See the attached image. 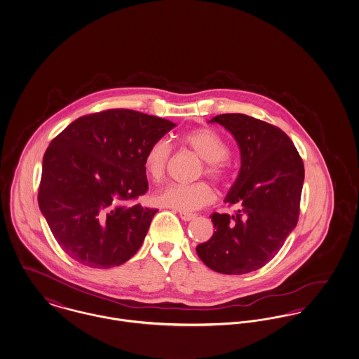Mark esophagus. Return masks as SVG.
Instances as JSON below:
<instances>
[{"label": "esophagus", "instance_id": "34e87169", "mask_svg": "<svg viewBox=\"0 0 359 359\" xmlns=\"http://www.w3.org/2000/svg\"><path fill=\"white\" fill-rule=\"evenodd\" d=\"M180 217L184 220V222H190L196 217L194 213H189V212H180Z\"/></svg>", "mask_w": 359, "mask_h": 359}]
</instances>
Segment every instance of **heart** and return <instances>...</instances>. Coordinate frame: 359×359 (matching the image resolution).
<instances>
[{
    "label": "heart",
    "mask_w": 359,
    "mask_h": 359,
    "mask_svg": "<svg viewBox=\"0 0 359 359\" xmlns=\"http://www.w3.org/2000/svg\"><path fill=\"white\" fill-rule=\"evenodd\" d=\"M182 143L205 162V174L215 181H224L228 174L226 161L229 147L226 139L210 128H197L182 136ZM171 161L170 143L158 139L144 155V169L154 181H161L169 168ZM215 191L205 182L191 185L170 184L159 189L154 200L162 207L172 208L184 212L197 210L215 201Z\"/></svg>",
    "instance_id": "1"
}]
</instances>
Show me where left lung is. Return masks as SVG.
Listing matches in <instances>:
<instances>
[{"label": "left lung", "mask_w": 359, "mask_h": 359, "mask_svg": "<svg viewBox=\"0 0 359 359\" xmlns=\"http://www.w3.org/2000/svg\"><path fill=\"white\" fill-rule=\"evenodd\" d=\"M210 123L232 133L241 150V170L224 200L238 210L215 212L216 231L196 251L217 273L245 274L273 259L297 226L304 163L276 126L242 114H219Z\"/></svg>", "instance_id": "8db88e82"}]
</instances>
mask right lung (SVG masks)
<instances>
[{"instance_id": "right-lung-1", "label": "right lung", "mask_w": 359, "mask_h": 359, "mask_svg": "<svg viewBox=\"0 0 359 359\" xmlns=\"http://www.w3.org/2000/svg\"><path fill=\"white\" fill-rule=\"evenodd\" d=\"M174 127L156 116L108 109L76 118L53 139L39 208L70 258L109 269L136 254L158 210L126 203L149 190L144 155Z\"/></svg>"}]
</instances>
